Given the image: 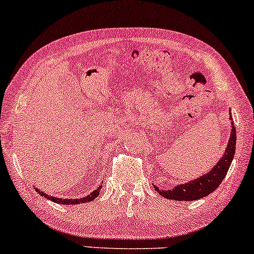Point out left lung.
Wrapping results in <instances>:
<instances>
[{"label": "left lung", "instance_id": "8db88e82", "mask_svg": "<svg viewBox=\"0 0 254 254\" xmlns=\"http://www.w3.org/2000/svg\"><path fill=\"white\" fill-rule=\"evenodd\" d=\"M231 115V111H230ZM231 125V134L229 143L225 149V152L216 166H213L212 170H210L207 173H204L201 177L195 178L193 181L184 183V184L177 185L171 190H159L156 185H153L155 190L158 193L166 199H173V200L181 201H190L197 200L203 197H206L207 194L212 193L216 191V189L221 184L223 179L225 178L227 171H229L231 163H232L234 152H236V127H234L232 116H230Z\"/></svg>", "mask_w": 254, "mask_h": 254}]
</instances>
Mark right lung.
<instances>
[{
	"label": "right lung",
	"instance_id": "add662e5",
	"mask_svg": "<svg viewBox=\"0 0 254 254\" xmlns=\"http://www.w3.org/2000/svg\"><path fill=\"white\" fill-rule=\"evenodd\" d=\"M101 189H102V185H99L96 190L91 192V193L86 195V197L81 198V199H62V198H57V197H55V195H49L48 193H44V192L38 190L37 188H35V190H36L37 193H40L42 197L49 199V200L54 201V203L63 204V205H76V204H83V203H89V201H92L99 194Z\"/></svg>",
	"mask_w": 254,
	"mask_h": 254
}]
</instances>
